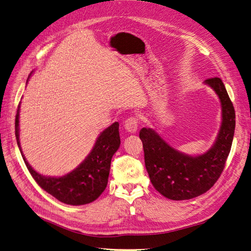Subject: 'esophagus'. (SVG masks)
<instances>
[{"instance_id":"1","label":"esophagus","mask_w":251,"mask_h":251,"mask_svg":"<svg viewBox=\"0 0 251 251\" xmlns=\"http://www.w3.org/2000/svg\"><path fill=\"white\" fill-rule=\"evenodd\" d=\"M138 118L132 116L125 121V128L128 133H135L138 128Z\"/></svg>"}]
</instances>
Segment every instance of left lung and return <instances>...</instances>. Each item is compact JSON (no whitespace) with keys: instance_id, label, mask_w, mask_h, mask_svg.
I'll list each match as a JSON object with an SVG mask.
<instances>
[{"instance_id":"1","label":"left lung","mask_w":251,"mask_h":251,"mask_svg":"<svg viewBox=\"0 0 251 251\" xmlns=\"http://www.w3.org/2000/svg\"><path fill=\"white\" fill-rule=\"evenodd\" d=\"M204 82L214 89L222 105V125L215 144L207 151L198 156L185 155L169 146L153 128L142 127L139 133L151 184L171 200H188L206 193L221 176L231 149L235 127L233 104L221 78Z\"/></svg>"}]
</instances>
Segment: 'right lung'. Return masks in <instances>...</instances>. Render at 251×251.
Instances as JSON below:
<instances>
[{"label": "right lung", "mask_w": 251, "mask_h": 251, "mask_svg": "<svg viewBox=\"0 0 251 251\" xmlns=\"http://www.w3.org/2000/svg\"><path fill=\"white\" fill-rule=\"evenodd\" d=\"M20 104L16 115V137L23 159L32 178L45 192L70 205L93 202L107 187L113 155L120 146L119 124L114 123L97 138L92 151L76 169L60 177H46L36 173L22 153L19 137Z\"/></svg>", "instance_id": "1"}]
</instances>
